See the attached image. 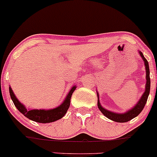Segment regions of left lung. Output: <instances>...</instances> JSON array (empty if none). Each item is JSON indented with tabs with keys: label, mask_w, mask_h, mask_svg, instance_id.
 <instances>
[{
	"label": "left lung",
	"mask_w": 157,
	"mask_h": 157,
	"mask_svg": "<svg viewBox=\"0 0 157 157\" xmlns=\"http://www.w3.org/2000/svg\"><path fill=\"white\" fill-rule=\"evenodd\" d=\"M139 54L141 56V58L143 59L145 65V70H146V85H145V90L144 94H142L141 98H140V100L137 102L136 104L134 106V107H132V109H128L126 112L123 113H117L112 112V111H109L108 109L103 108L101 106V103L99 101V95L98 94V106L100 110L101 111V113L106 116V118L109 119L110 120L114 121V122H126L130 121L131 119H134L136 116H138L139 114L140 113L142 110H143L145 104H146L147 101L148 96H149L150 90H151V78H150V69H149V64H148L147 60L146 59V58L144 56L143 54L140 51H138Z\"/></svg>",
	"instance_id": "8db88e82"
}]
</instances>
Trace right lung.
Wrapping results in <instances>:
<instances>
[{"mask_svg":"<svg viewBox=\"0 0 157 157\" xmlns=\"http://www.w3.org/2000/svg\"><path fill=\"white\" fill-rule=\"evenodd\" d=\"M75 88H76V85H74L69 90V93H68L67 96L66 97L63 102L61 103L59 106L50 109H27L22 103L19 102V100L17 99V97L14 94L10 86L9 87V90L13 102L15 106L21 113L23 114L28 119L32 121H35L36 122H39V123H50V122H53L58 120V119H60L61 118H63L65 116L69 106H70L71 97H72V93L75 90Z\"/></svg>","mask_w":157,"mask_h":157,"instance_id":"right-lung-1","label":"right lung"}]
</instances>
